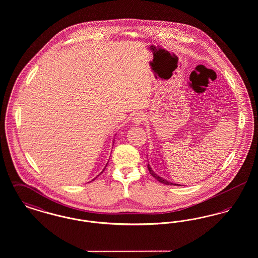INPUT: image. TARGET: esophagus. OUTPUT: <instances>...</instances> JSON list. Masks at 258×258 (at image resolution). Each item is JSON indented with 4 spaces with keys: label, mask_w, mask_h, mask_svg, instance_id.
Returning <instances> with one entry per match:
<instances>
[{
    "label": "esophagus",
    "mask_w": 258,
    "mask_h": 258,
    "mask_svg": "<svg viewBox=\"0 0 258 258\" xmlns=\"http://www.w3.org/2000/svg\"><path fill=\"white\" fill-rule=\"evenodd\" d=\"M144 121H145V115H143L142 113H137L133 117V123L136 125L141 124Z\"/></svg>",
    "instance_id": "34e87169"
}]
</instances>
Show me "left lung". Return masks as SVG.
I'll list each match as a JSON object with an SVG mask.
<instances>
[{"instance_id": "left-lung-1", "label": "left lung", "mask_w": 258, "mask_h": 258, "mask_svg": "<svg viewBox=\"0 0 258 258\" xmlns=\"http://www.w3.org/2000/svg\"><path fill=\"white\" fill-rule=\"evenodd\" d=\"M148 169H149V172H150V174L155 178V179H157L159 182H160V183H162V184H171V185H182V184H174V183H171V182H168V181H166V180H164L163 178H161V177H160L159 175H157L155 172L153 171L152 170V168H151V166H150V164L148 163Z\"/></svg>"}]
</instances>
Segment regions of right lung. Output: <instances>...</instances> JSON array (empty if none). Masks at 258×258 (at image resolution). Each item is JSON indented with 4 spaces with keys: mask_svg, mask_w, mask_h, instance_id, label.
<instances>
[{
    "mask_svg": "<svg viewBox=\"0 0 258 258\" xmlns=\"http://www.w3.org/2000/svg\"><path fill=\"white\" fill-rule=\"evenodd\" d=\"M106 165H107V164H106ZM105 167H106V166H105ZM104 169H105V168H104ZM104 169H103V170H102V172L104 171ZM102 172H101V173H102Z\"/></svg>",
    "mask_w": 258,
    "mask_h": 258,
    "instance_id": "obj_1",
    "label": "right lung"
}]
</instances>
